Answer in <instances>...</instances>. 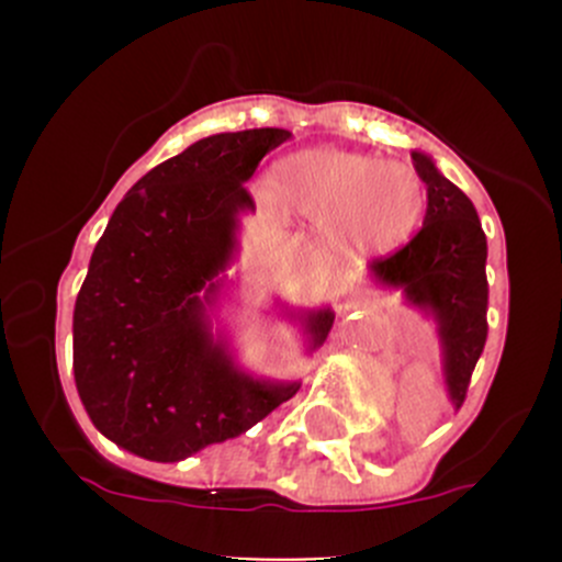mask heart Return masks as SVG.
Masks as SVG:
<instances>
[{"instance_id":"heart-1","label":"heart","mask_w":562,"mask_h":562,"mask_svg":"<svg viewBox=\"0 0 562 562\" xmlns=\"http://www.w3.org/2000/svg\"><path fill=\"white\" fill-rule=\"evenodd\" d=\"M274 206L323 228L331 247L391 255L416 236L427 214V184L416 166L339 149H304L269 173Z\"/></svg>"}]
</instances>
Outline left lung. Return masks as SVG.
Wrapping results in <instances>:
<instances>
[{"label":"left lung","instance_id":"left-lung-1","mask_svg":"<svg viewBox=\"0 0 562 562\" xmlns=\"http://www.w3.org/2000/svg\"><path fill=\"white\" fill-rule=\"evenodd\" d=\"M413 162L427 184L424 228L400 252L372 260L370 280L435 323L446 394L459 411L486 342V236L470 198L432 157L413 151Z\"/></svg>","mask_w":562,"mask_h":562}]
</instances>
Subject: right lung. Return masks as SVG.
I'll use <instances>...</instances> for the list:
<instances>
[{"mask_svg":"<svg viewBox=\"0 0 562 562\" xmlns=\"http://www.w3.org/2000/svg\"><path fill=\"white\" fill-rule=\"evenodd\" d=\"M288 138L280 127L209 135L113 209L76 299L72 370L89 418L119 449L179 462L239 438L302 389L249 375L214 328L241 217L255 212L245 184ZM280 313L307 353L331 331V307Z\"/></svg>","mask_w":562,"mask_h":562,"instance_id":"add662e5","label":"right lung"}]
</instances>
